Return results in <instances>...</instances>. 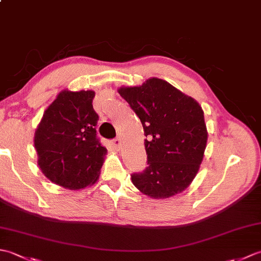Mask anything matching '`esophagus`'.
<instances>
[{
    "instance_id": "34e87169",
    "label": "esophagus",
    "mask_w": 261,
    "mask_h": 261,
    "mask_svg": "<svg viewBox=\"0 0 261 261\" xmlns=\"http://www.w3.org/2000/svg\"><path fill=\"white\" fill-rule=\"evenodd\" d=\"M113 145H114L116 150H120L121 147H122V141H121L120 138H115V139L113 140Z\"/></svg>"
}]
</instances>
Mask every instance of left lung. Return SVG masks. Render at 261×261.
I'll use <instances>...</instances> for the list:
<instances>
[{
	"label": "left lung",
	"mask_w": 261,
	"mask_h": 261,
	"mask_svg": "<svg viewBox=\"0 0 261 261\" xmlns=\"http://www.w3.org/2000/svg\"><path fill=\"white\" fill-rule=\"evenodd\" d=\"M119 93L140 119L147 137L148 166L131 175L134 185L153 198L182 192L196 176L206 148L202 108L156 77L140 86L121 87Z\"/></svg>",
	"instance_id": "obj_1"
}]
</instances>
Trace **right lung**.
Here are the masks:
<instances>
[{"label":"right lung","mask_w":261,"mask_h":261,"mask_svg":"<svg viewBox=\"0 0 261 261\" xmlns=\"http://www.w3.org/2000/svg\"><path fill=\"white\" fill-rule=\"evenodd\" d=\"M93 91H63L43 113L35 134L38 165L47 178L68 190L94 184L107 154L96 137Z\"/></svg>","instance_id":"right-lung-1"}]
</instances>
